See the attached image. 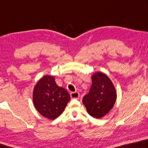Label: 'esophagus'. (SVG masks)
<instances>
[{"instance_id": "34e87169", "label": "esophagus", "mask_w": 148, "mask_h": 148, "mask_svg": "<svg viewBox=\"0 0 148 148\" xmlns=\"http://www.w3.org/2000/svg\"><path fill=\"white\" fill-rule=\"evenodd\" d=\"M71 97L72 98H78L79 97V94L77 92H71Z\"/></svg>"}]
</instances>
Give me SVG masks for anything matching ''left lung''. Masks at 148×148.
Instances as JSON below:
<instances>
[{"instance_id":"1","label":"left lung","mask_w":148,"mask_h":148,"mask_svg":"<svg viewBox=\"0 0 148 148\" xmlns=\"http://www.w3.org/2000/svg\"><path fill=\"white\" fill-rule=\"evenodd\" d=\"M92 85L83 98L87 111L95 119H101L109 112L116 100V90L106 74L96 72L91 76Z\"/></svg>"}]
</instances>
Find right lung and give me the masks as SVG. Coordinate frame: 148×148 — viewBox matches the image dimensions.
Wrapping results in <instances>:
<instances>
[{
	"instance_id": "right-lung-1",
	"label": "right lung",
	"mask_w": 148,
	"mask_h": 148,
	"mask_svg": "<svg viewBox=\"0 0 148 148\" xmlns=\"http://www.w3.org/2000/svg\"><path fill=\"white\" fill-rule=\"evenodd\" d=\"M35 108L42 116L55 120L63 113L71 96L65 88L56 84L55 77L51 75L42 77L33 90Z\"/></svg>"
}]
</instances>
